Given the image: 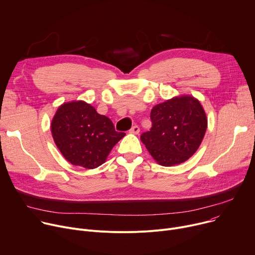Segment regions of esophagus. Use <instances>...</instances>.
<instances>
[{"mask_svg": "<svg viewBox=\"0 0 255 255\" xmlns=\"http://www.w3.org/2000/svg\"><path fill=\"white\" fill-rule=\"evenodd\" d=\"M129 132L130 133H134V134H137L139 132V128L137 126H133L131 127V128L129 129Z\"/></svg>", "mask_w": 255, "mask_h": 255, "instance_id": "34e87169", "label": "esophagus"}]
</instances>
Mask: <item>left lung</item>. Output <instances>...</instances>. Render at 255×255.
<instances>
[{
  "mask_svg": "<svg viewBox=\"0 0 255 255\" xmlns=\"http://www.w3.org/2000/svg\"><path fill=\"white\" fill-rule=\"evenodd\" d=\"M152 128L140 140L152 157L163 166L185 162L199 149L208 120L201 102L182 95L157 104L151 111Z\"/></svg>",
  "mask_w": 255,
  "mask_h": 255,
  "instance_id": "1",
  "label": "left lung"
}]
</instances>
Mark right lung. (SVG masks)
I'll return each mask as SVG.
<instances>
[{"label":"right lung","mask_w":255,"mask_h":255,"mask_svg":"<svg viewBox=\"0 0 255 255\" xmlns=\"http://www.w3.org/2000/svg\"><path fill=\"white\" fill-rule=\"evenodd\" d=\"M56 147L71 164L94 169L103 164L126 133L116 130L112 122L84 101L62 104L51 122Z\"/></svg>","instance_id":"obj_1"}]
</instances>
